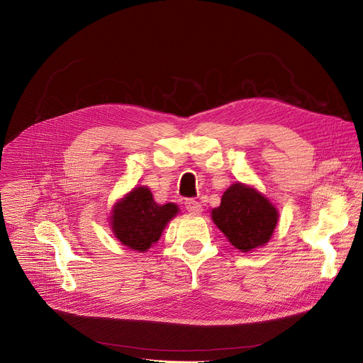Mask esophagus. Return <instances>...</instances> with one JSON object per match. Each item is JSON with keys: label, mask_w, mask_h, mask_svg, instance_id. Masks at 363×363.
Segmentation results:
<instances>
[{"label": "esophagus", "mask_w": 363, "mask_h": 363, "mask_svg": "<svg viewBox=\"0 0 363 363\" xmlns=\"http://www.w3.org/2000/svg\"><path fill=\"white\" fill-rule=\"evenodd\" d=\"M185 207H186V211H188L189 213H191V215H200L201 211H203L201 203H199V201H196V200H193V199H188V200L185 201Z\"/></svg>", "instance_id": "34e87169"}]
</instances>
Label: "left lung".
Returning a JSON list of instances; mask_svg holds the SVG:
<instances>
[{"instance_id":"8db88e82","label":"left lung","mask_w":363,"mask_h":363,"mask_svg":"<svg viewBox=\"0 0 363 363\" xmlns=\"http://www.w3.org/2000/svg\"><path fill=\"white\" fill-rule=\"evenodd\" d=\"M278 208L257 188L234 182L225 189L212 220L237 250L250 253L269 242L278 223Z\"/></svg>"}]
</instances>
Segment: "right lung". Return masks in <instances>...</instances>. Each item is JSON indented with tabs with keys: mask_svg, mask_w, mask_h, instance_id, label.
<instances>
[{
	"mask_svg": "<svg viewBox=\"0 0 363 363\" xmlns=\"http://www.w3.org/2000/svg\"><path fill=\"white\" fill-rule=\"evenodd\" d=\"M178 212L175 203L159 204L150 188L140 185L114 203L108 219L114 237L128 249L144 253L159 241Z\"/></svg>",
	"mask_w": 363,
	"mask_h": 363,
	"instance_id": "add662e5",
	"label": "right lung"
}]
</instances>
